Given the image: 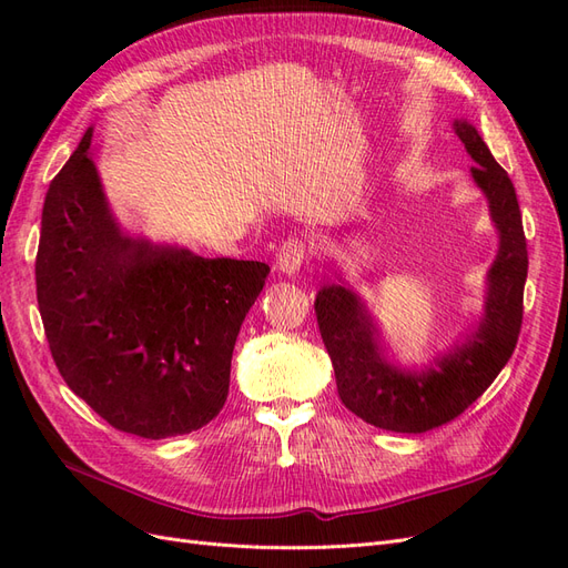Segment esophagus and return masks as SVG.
<instances>
[{
    "mask_svg": "<svg viewBox=\"0 0 568 568\" xmlns=\"http://www.w3.org/2000/svg\"><path fill=\"white\" fill-rule=\"evenodd\" d=\"M305 261H307V244L303 239L291 236L277 251V270L286 274H296Z\"/></svg>",
    "mask_w": 568,
    "mask_h": 568,
    "instance_id": "obj_1",
    "label": "esophagus"
}]
</instances>
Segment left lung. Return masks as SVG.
Returning a JSON list of instances; mask_svg holds the SVG:
<instances>
[{"label": "left lung", "mask_w": 568, "mask_h": 568, "mask_svg": "<svg viewBox=\"0 0 568 568\" xmlns=\"http://www.w3.org/2000/svg\"><path fill=\"white\" fill-rule=\"evenodd\" d=\"M455 130L476 161L474 180L486 192L490 215L500 230V253L488 274L486 320L467 346L443 357L440 369L403 374L384 363L365 307L348 288L324 286L315 301L341 403L384 432L424 434L459 417L503 372L521 332L528 251L517 192L480 134L467 123H455Z\"/></svg>", "instance_id": "obj_1"}]
</instances>
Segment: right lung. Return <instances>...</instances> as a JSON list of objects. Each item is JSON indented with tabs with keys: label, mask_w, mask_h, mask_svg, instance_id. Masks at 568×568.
I'll list each match as a JSON object with an SVG mask.
<instances>
[{
	"label": "right lung",
	"mask_w": 568,
	"mask_h": 568,
	"mask_svg": "<svg viewBox=\"0 0 568 568\" xmlns=\"http://www.w3.org/2000/svg\"><path fill=\"white\" fill-rule=\"evenodd\" d=\"M92 130L51 180L36 261L51 357L118 432L192 434L222 409L232 351L270 267L120 232L90 159Z\"/></svg>",
	"instance_id": "1"
}]
</instances>
